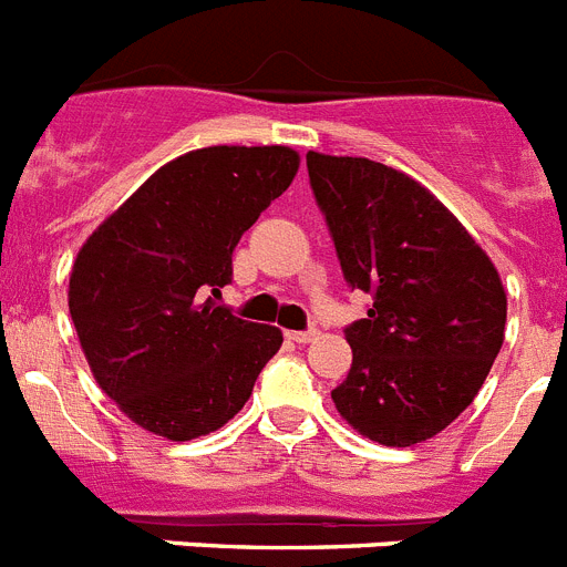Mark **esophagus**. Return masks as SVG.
Returning a JSON list of instances; mask_svg holds the SVG:
<instances>
[{
	"label": "esophagus",
	"mask_w": 567,
	"mask_h": 567,
	"mask_svg": "<svg viewBox=\"0 0 567 567\" xmlns=\"http://www.w3.org/2000/svg\"><path fill=\"white\" fill-rule=\"evenodd\" d=\"M289 340H295V343H309V340L318 338V329H307V332H298V329H292V332H287Z\"/></svg>",
	"instance_id": "esophagus-1"
}]
</instances>
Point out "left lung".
I'll use <instances>...</instances> for the list:
<instances>
[{
  "instance_id": "1",
  "label": "left lung",
  "mask_w": 567,
  "mask_h": 567,
  "mask_svg": "<svg viewBox=\"0 0 567 567\" xmlns=\"http://www.w3.org/2000/svg\"><path fill=\"white\" fill-rule=\"evenodd\" d=\"M307 167L349 287L374 298L346 329L352 369L332 392L334 409L380 445L432 440L477 398L505 340L497 267L400 169L315 150Z\"/></svg>"
}]
</instances>
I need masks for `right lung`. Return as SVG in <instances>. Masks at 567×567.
I'll return each mask as SVG.
<instances>
[{"label":"right lung","mask_w":567,"mask_h":567,"mask_svg":"<svg viewBox=\"0 0 567 567\" xmlns=\"http://www.w3.org/2000/svg\"><path fill=\"white\" fill-rule=\"evenodd\" d=\"M292 147L218 144L155 169L82 244L68 307L99 389L173 443L218 432L284 343L278 327L218 307L233 249L287 193Z\"/></svg>","instance_id":"right-lung-1"}]
</instances>
